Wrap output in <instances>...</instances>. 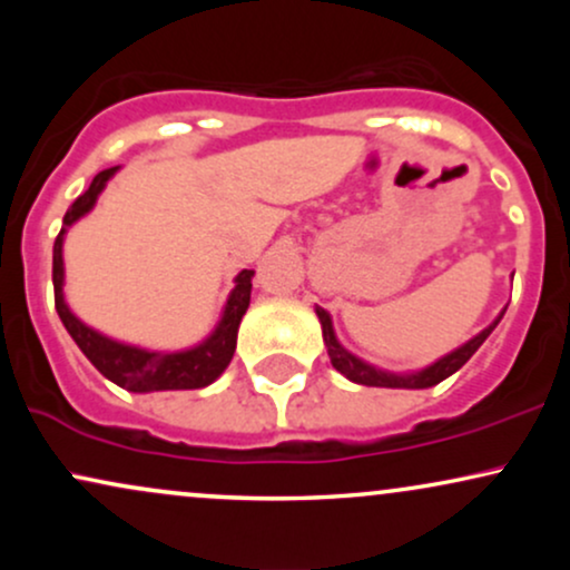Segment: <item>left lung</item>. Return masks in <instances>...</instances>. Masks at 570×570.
<instances>
[{
  "label": "left lung",
  "mask_w": 570,
  "mask_h": 570,
  "mask_svg": "<svg viewBox=\"0 0 570 570\" xmlns=\"http://www.w3.org/2000/svg\"><path fill=\"white\" fill-rule=\"evenodd\" d=\"M316 316L318 322H322V332H324V345H326V353H330L332 358V367H335L340 375H345L348 381L358 383V385H377V389H431V385L442 383L444 377H450L453 372H458L463 367V364L469 362V358L474 356V351L480 348L482 343H485L490 332L495 330L501 322V316L495 318L493 324L485 326V330L480 332V335H474L469 343H463L461 348H455L453 353H448V356L436 358L434 364L426 370H417V372H407V375H399V372H385V370H377L372 367V364L362 362L358 356H353L343 348V345L337 343L335 337V330H332V318L330 313L324 311V307H316Z\"/></svg>",
  "instance_id": "1"
}]
</instances>
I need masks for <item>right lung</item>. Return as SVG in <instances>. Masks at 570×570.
Masks as SVG:
<instances>
[{
	"mask_svg": "<svg viewBox=\"0 0 570 570\" xmlns=\"http://www.w3.org/2000/svg\"><path fill=\"white\" fill-rule=\"evenodd\" d=\"M117 168L96 174L90 187L71 203V208L63 214V227L53 244V289H56V311L61 316L63 326L80 345V351L90 358V364L101 372L107 381L120 385V389L134 391V394H149V391H189L203 389L214 383L230 364L235 353V340H238V326L244 318L248 299H252V276L254 271H240L235 276V289L227 297L225 311L217 330L212 332L203 343L185 351H147L136 345L117 343V340L101 335L82 324L75 313L69 311L63 299V235L77 219L85 217L96 206L98 195L107 187V181L117 174Z\"/></svg>",
	"mask_w": 570,
	"mask_h": 570,
	"instance_id": "right-lung-1",
	"label": "right lung"
}]
</instances>
